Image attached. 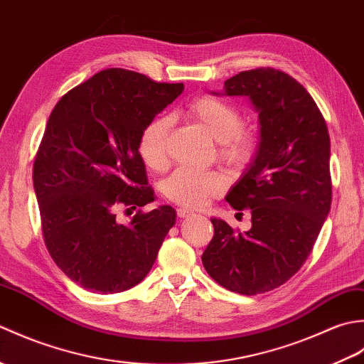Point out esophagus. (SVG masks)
I'll return each mask as SVG.
<instances>
[{"mask_svg":"<svg viewBox=\"0 0 364 364\" xmlns=\"http://www.w3.org/2000/svg\"><path fill=\"white\" fill-rule=\"evenodd\" d=\"M176 214H178V218H180V219H188V218H192V215H194V213L189 211V210H184V208H178Z\"/></svg>","mask_w":364,"mask_h":364,"instance_id":"1","label":"esophagus"}]
</instances>
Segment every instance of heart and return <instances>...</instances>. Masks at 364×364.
Returning a JSON list of instances; mask_svg holds the SVG:
<instances>
[{"label":"heart","mask_w":364,"mask_h":364,"mask_svg":"<svg viewBox=\"0 0 364 364\" xmlns=\"http://www.w3.org/2000/svg\"><path fill=\"white\" fill-rule=\"evenodd\" d=\"M188 117L200 123L213 141L219 142V158L230 166H241L250 159L255 139L242 127L241 114L233 105L215 97H200L186 107ZM172 119L158 115L144 127L139 136V153L146 166L162 170L168 164V134ZM227 186L223 175L178 168L164 181L162 192L170 202L184 208H203L211 198L220 196Z\"/></svg>","instance_id":"b5f03b06"}]
</instances>
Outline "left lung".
<instances>
[{"label": "left lung", "instance_id": "left-lung-1", "mask_svg": "<svg viewBox=\"0 0 364 364\" xmlns=\"http://www.w3.org/2000/svg\"><path fill=\"white\" fill-rule=\"evenodd\" d=\"M213 94L249 98L259 141L227 194L235 210H250L252 228L235 233L213 218L202 262L223 288L257 296L288 282L313 250L331 205L330 136L313 97L275 68L237 73Z\"/></svg>", "mask_w": 364, "mask_h": 364}]
</instances>
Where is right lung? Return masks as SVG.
I'll return each mask as SVG.
<instances>
[{
    "mask_svg": "<svg viewBox=\"0 0 364 364\" xmlns=\"http://www.w3.org/2000/svg\"><path fill=\"white\" fill-rule=\"evenodd\" d=\"M183 90L180 82L107 68L54 106L33 183L46 249L81 288L114 294L141 283L175 225L176 211L168 205L139 210L129 223L117 222L115 211L154 200L139 136Z\"/></svg>",
    "mask_w": 364,
    "mask_h": 364,
    "instance_id": "right-lung-1",
    "label": "right lung"
}]
</instances>
